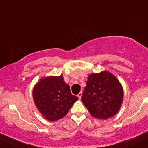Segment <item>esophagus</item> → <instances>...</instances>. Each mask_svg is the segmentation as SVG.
Instances as JSON below:
<instances>
[{
  "label": "esophagus",
  "instance_id": "esophagus-1",
  "mask_svg": "<svg viewBox=\"0 0 148 148\" xmlns=\"http://www.w3.org/2000/svg\"><path fill=\"white\" fill-rule=\"evenodd\" d=\"M82 92H79V93H78L77 96H78V98H79V99H81V98H82Z\"/></svg>",
  "mask_w": 148,
  "mask_h": 148
}]
</instances>
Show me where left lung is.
<instances>
[{
  "label": "left lung",
  "mask_w": 148,
  "mask_h": 148,
  "mask_svg": "<svg viewBox=\"0 0 148 148\" xmlns=\"http://www.w3.org/2000/svg\"><path fill=\"white\" fill-rule=\"evenodd\" d=\"M123 96L117 79L108 71H103L88 76L82 101L92 116L105 119L119 111Z\"/></svg>",
  "instance_id": "obj_1"
}]
</instances>
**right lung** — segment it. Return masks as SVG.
<instances>
[{
  "mask_svg": "<svg viewBox=\"0 0 148 148\" xmlns=\"http://www.w3.org/2000/svg\"><path fill=\"white\" fill-rule=\"evenodd\" d=\"M37 108L49 121H57L66 116L78 97L71 93L69 86L62 75L40 79L33 89Z\"/></svg>",
  "mask_w": 148,
  "mask_h": 148,
  "instance_id": "1",
  "label": "right lung"
}]
</instances>
